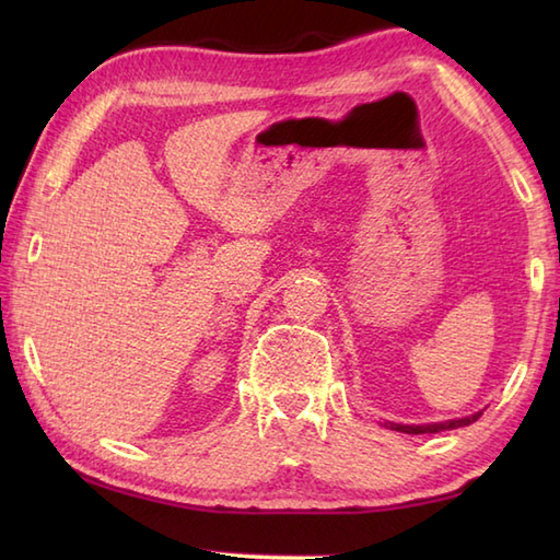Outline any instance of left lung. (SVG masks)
Returning a JSON list of instances; mask_svg holds the SVG:
<instances>
[{
	"label": "left lung",
	"mask_w": 560,
	"mask_h": 560,
	"mask_svg": "<svg viewBox=\"0 0 560 560\" xmlns=\"http://www.w3.org/2000/svg\"><path fill=\"white\" fill-rule=\"evenodd\" d=\"M483 411L462 416V419H450V421H438V423H392V421H383L385 428H392V431L399 433H409V435H423V433H440V431H455V428L469 425L479 419Z\"/></svg>",
	"instance_id": "8db88e82"
}]
</instances>
